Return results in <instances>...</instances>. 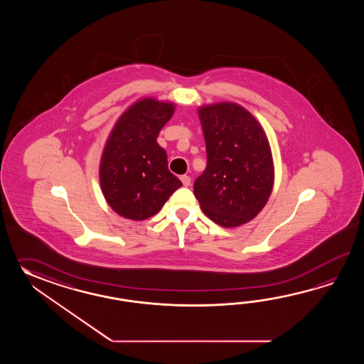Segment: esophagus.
I'll return each instance as SVG.
<instances>
[{
    "instance_id": "obj_1",
    "label": "esophagus",
    "mask_w": 364,
    "mask_h": 364,
    "mask_svg": "<svg viewBox=\"0 0 364 364\" xmlns=\"http://www.w3.org/2000/svg\"><path fill=\"white\" fill-rule=\"evenodd\" d=\"M179 178H181L182 183H183V186H186V187H187V186L191 185V178H190L188 176H181Z\"/></svg>"
}]
</instances>
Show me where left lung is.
I'll return each mask as SVG.
<instances>
[{"instance_id":"obj_1","label":"left lung","mask_w":364,"mask_h":364,"mask_svg":"<svg viewBox=\"0 0 364 364\" xmlns=\"http://www.w3.org/2000/svg\"><path fill=\"white\" fill-rule=\"evenodd\" d=\"M207 147V168L193 183L203 212L224 228L246 224L271 196L274 166L262 124L235 102L198 109Z\"/></svg>"}]
</instances>
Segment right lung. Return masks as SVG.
<instances>
[{"label":"right lung","instance_id":"add662e5","mask_svg":"<svg viewBox=\"0 0 364 364\" xmlns=\"http://www.w3.org/2000/svg\"><path fill=\"white\" fill-rule=\"evenodd\" d=\"M174 109L169 101L141 99L124 110L109 134L99 177L105 200L119 216L147 220L182 186L156 140Z\"/></svg>","mask_w":364,"mask_h":364}]
</instances>
